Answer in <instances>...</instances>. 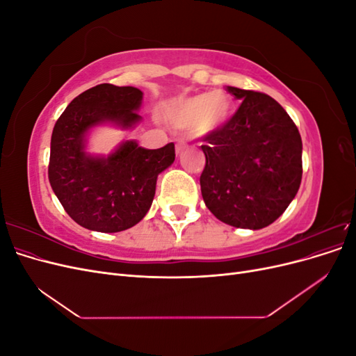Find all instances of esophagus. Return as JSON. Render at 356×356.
I'll use <instances>...</instances> for the list:
<instances>
[{"label": "esophagus", "mask_w": 356, "mask_h": 356, "mask_svg": "<svg viewBox=\"0 0 356 356\" xmlns=\"http://www.w3.org/2000/svg\"><path fill=\"white\" fill-rule=\"evenodd\" d=\"M175 149H177V154H181L182 152H186L187 149V144L184 141H178L175 145Z\"/></svg>", "instance_id": "obj_1"}]
</instances>
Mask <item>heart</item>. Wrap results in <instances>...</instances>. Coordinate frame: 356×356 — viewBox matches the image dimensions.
Instances as JSON below:
<instances>
[{
    "instance_id": "heart-1",
    "label": "heart",
    "mask_w": 356,
    "mask_h": 356,
    "mask_svg": "<svg viewBox=\"0 0 356 356\" xmlns=\"http://www.w3.org/2000/svg\"><path fill=\"white\" fill-rule=\"evenodd\" d=\"M233 111L232 99L222 92H204L170 104L165 117L178 129L217 131L229 122Z\"/></svg>"
}]
</instances>
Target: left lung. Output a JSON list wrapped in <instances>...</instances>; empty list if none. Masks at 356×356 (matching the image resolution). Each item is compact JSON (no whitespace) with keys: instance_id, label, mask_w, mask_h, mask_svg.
<instances>
[{"instance_id":"left-lung-1","label":"left lung","mask_w":356,"mask_h":356,"mask_svg":"<svg viewBox=\"0 0 356 356\" xmlns=\"http://www.w3.org/2000/svg\"><path fill=\"white\" fill-rule=\"evenodd\" d=\"M227 90L242 104L227 123L203 138L202 197L220 221L260 230L296 197L303 144L294 122L270 96L232 86Z\"/></svg>"}]
</instances>
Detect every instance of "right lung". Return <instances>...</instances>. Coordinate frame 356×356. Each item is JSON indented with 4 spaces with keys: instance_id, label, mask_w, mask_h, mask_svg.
Instances as JSON below:
<instances>
[{
    "instance_id": "add662e5",
    "label": "right lung",
    "mask_w": 356,
    "mask_h": 356,
    "mask_svg": "<svg viewBox=\"0 0 356 356\" xmlns=\"http://www.w3.org/2000/svg\"><path fill=\"white\" fill-rule=\"evenodd\" d=\"M143 92L98 84L74 98L51 134L49 181L63 209L81 227L117 233L134 227L152 207L157 177L175 160V145L139 147L135 139L118 144L108 156L88 152L95 127L111 124L131 131Z\"/></svg>"
}]
</instances>
